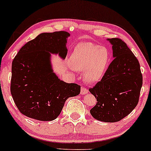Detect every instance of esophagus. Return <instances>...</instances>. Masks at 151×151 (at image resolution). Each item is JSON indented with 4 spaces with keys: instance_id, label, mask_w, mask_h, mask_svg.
Instances as JSON below:
<instances>
[{
    "instance_id": "obj_1",
    "label": "esophagus",
    "mask_w": 151,
    "mask_h": 151,
    "mask_svg": "<svg viewBox=\"0 0 151 151\" xmlns=\"http://www.w3.org/2000/svg\"><path fill=\"white\" fill-rule=\"evenodd\" d=\"M88 92V90L86 88H85V87L81 88V95L87 94Z\"/></svg>"
}]
</instances>
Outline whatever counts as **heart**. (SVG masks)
<instances>
[{"label": "heart", "instance_id": "1", "mask_svg": "<svg viewBox=\"0 0 151 151\" xmlns=\"http://www.w3.org/2000/svg\"><path fill=\"white\" fill-rule=\"evenodd\" d=\"M110 60L107 48L91 43L78 44L71 55V65L77 70H84L85 81L95 83L102 77Z\"/></svg>", "mask_w": 151, "mask_h": 151}]
</instances>
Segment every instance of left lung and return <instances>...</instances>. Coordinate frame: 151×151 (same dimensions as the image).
<instances>
[{
  "label": "left lung",
  "mask_w": 151,
  "mask_h": 151,
  "mask_svg": "<svg viewBox=\"0 0 151 151\" xmlns=\"http://www.w3.org/2000/svg\"><path fill=\"white\" fill-rule=\"evenodd\" d=\"M108 40L113 45L114 59L101 81L89 89L97 100L90 112L95 119L114 123L130 114L138 105L143 76L138 59L127 44L118 38Z\"/></svg>",
  "instance_id": "obj_1"
}]
</instances>
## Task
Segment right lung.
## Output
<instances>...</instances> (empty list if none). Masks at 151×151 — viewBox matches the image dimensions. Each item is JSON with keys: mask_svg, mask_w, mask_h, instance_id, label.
<instances>
[{"mask_svg": "<svg viewBox=\"0 0 151 151\" xmlns=\"http://www.w3.org/2000/svg\"><path fill=\"white\" fill-rule=\"evenodd\" d=\"M66 31L40 33L20 49L12 63L11 93L22 114L42 121H53L65 101L80 94L81 86L60 81L53 73L50 53L66 57Z\"/></svg>", "mask_w": 151, "mask_h": 151, "instance_id": "add662e5", "label": "right lung"}]
</instances>
